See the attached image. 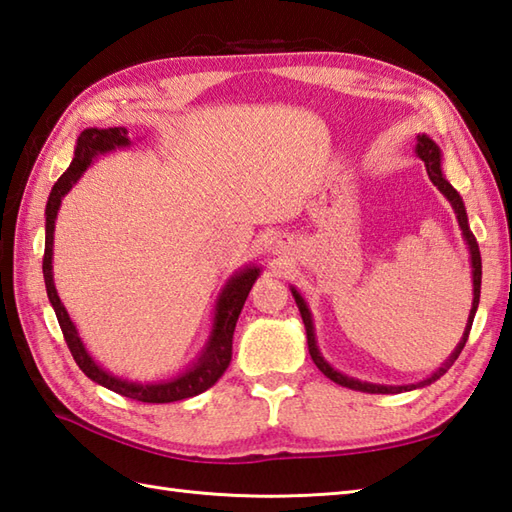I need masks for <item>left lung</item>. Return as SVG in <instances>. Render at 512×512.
Segmentation results:
<instances>
[{
  "instance_id": "obj_1",
  "label": "left lung",
  "mask_w": 512,
  "mask_h": 512,
  "mask_svg": "<svg viewBox=\"0 0 512 512\" xmlns=\"http://www.w3.org/2000/svg\"><path fill=\"white\" fill-rule=\"evenodd\" d=\"M416 154L424 160V167H427V173H429V178H431V182L436 184L438 187V191L444 195V198H447L449 202H451V206H453V211H455V217H458V224H460V228H462V235H464V239H466V246H469V253H471V268H473V308H471V314H469V321H466V330H464V334H462V341L458 343V347H455L453 350V354L449 356V361L444 363L438 372H433L427 380H420V383H416V385H398V387H391V385H374V383H363V380H356V378H350V376H345V374H341V372H336V369L325 361V358L321 356V352H319V347H317V336H314V325H312V314H310V308H308V303H306V299H303L301 295H299V290L297 288H290L292 290V297H295V301H297V308H299V312H301V319H303V325H306V334H308V350H310V356H312V361H314V365H317L321 372L328 376L330 380H334L336 385H341V387H350V389H356V391H367V394H400V391H411V389H416V387H424V385H431V383H436V380L440 378V376H444L447 374V369L458 361V356H460V352L464 350V345H466V341H469V332H471V325H473V319H475V312H477V306H480V288H482V257H480V246H477V242H475V235L471 233V228H469V217H466V209H464V202H462V198H460V193L455 191L451 184L447 182V178L442 176V167H440V160H442V156H440V147L433 143V140L429 138V136H418V143H416Z\"/></svg>"
}]
</instances>
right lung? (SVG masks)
Listing matches in <instances>:
<instances>
[{
  "mask_svg": "<svg viewBox=\"0 0 512 512\" xmlns=\"http://www.w3.org/2000/svg\"><path fill=\"white\" fill-rule=\"evenodd\" d=\"M129 145H132V140L127 138L125 127H107V129L88 127V129H83L79 138H76L74 158L70 162V167L63 171V176L57 182H54L48 204H46V250H43V279H46L48 299L52 303L54 314H57L63 339H65V343H68L76 365L81 367V372L85 376L92 378L94 383H99L107 389L116 391V394L127 396L132 400L176 402V400L198 396V394H202V391L213 387L226 372V367L231 365L235 323L239 319V312H242V308H244V301L248 297L250 288H253L255 279L259 277V268L246 266L244 270H239V273H235L231 279L226 281V286L222 288L220 297H217V303H215V317H213V330L209 336V343L204 345L200 358L193 363V367L187 369V372L176 376V378H171V380H160V383H147V385L132 383V380L118 378L110 372H105V369L88 354V350H85L81 336H79V332H76L68 310L63 308V303L57 295V288H54V279H52L54 220H57L63 195L68 193L72 189V184H76V180L83 176V171L92 165L96 156L110 154V151H114V149L129 147Z\"/></svg>",
  "mask_w": 512,
  "mask_h": 512,
  "instance_id": "1",
  "label": "right lung"
}]
</instances>
